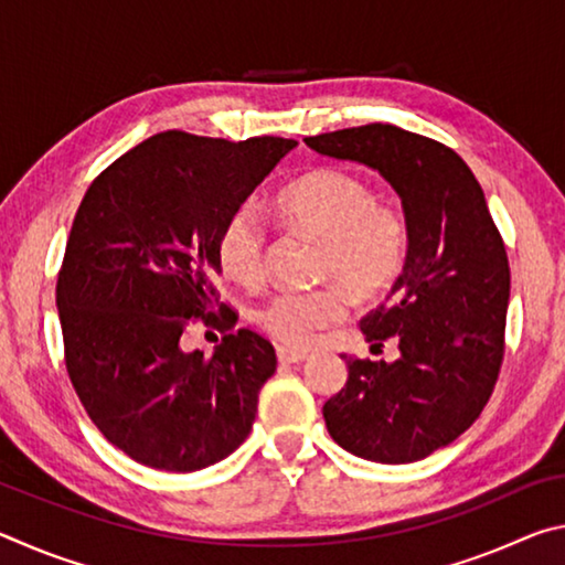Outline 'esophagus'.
Returning a JSON list of instances; mask_svg holds the SVG:
<instances>
[{"instance_id":"1","label":"esophagus","mask_w":565,"mask_h":565,"mask_svg":"<svg viewBox=\"0 0 565 565\" xmlns=\"http://www.w3.org/2000/svg\"><path fill=\"white\" fill-rule=\"evenodd\" d=\"M276 359H279L281 363H301L309 356H306L303 351H294V349H286V347H279L276 349Z\"/></svg>"}]
</instances>
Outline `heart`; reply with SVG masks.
Segmentation results:
<instances>
[{"label":"heart","instance_id":"b5f03b06","mask_svg":"<svg viewBox=\"0 0 565 565\" xmlns=\"http://www.w3.org/2000/svg\"><path fill=\"white\" fill-rule=\"evenodd\" d=\"M281 222L321 244L319 276L337 281L359 301L394 289L411 252V226L396 204L376 202L369 181L351 171L321 167L291 181L274 199ZM216 256L226 276L254 286L266 274V226L254 206L226 216L216 238ZM340 286L313 291H279L256 309L254 319L286 347H306L313 333L347 317Z\"/></svg>","mask_w":565,"mask_h":565}]
</instances>
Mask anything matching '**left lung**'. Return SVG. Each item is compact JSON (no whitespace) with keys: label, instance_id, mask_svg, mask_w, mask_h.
<instances>
[{"label":"left lung","instance_id":"8db88e82","mask_svg":"<svg viewBox=\"0 0 565 565\" xmlns=\"http://www.w3.org/2000/svg\"><path fill=\"white\" fill-rule=\"evenodd\" d=\"M306 147L376 169L411 226L406 271L361 319L374 347L398 343L394 363L343 356L349 379L323 404L333 441L379 463L420 461L456 441L489 404L503 363L511 269L483 189L441 141L394 124H366Z\"/></svg>","mask_w":565,"mask_h":565}]
</instances>
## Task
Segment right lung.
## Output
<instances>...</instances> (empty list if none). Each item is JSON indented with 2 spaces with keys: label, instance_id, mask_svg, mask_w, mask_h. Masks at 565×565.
Returning a JSON list of instances; mask_svg holds the SVG:
<instances>
[{
  "label": "right lung",
  "instance_id": "right-lung-1",
  "mask_svg": "<svg viewBox=\"0 0 565 565\" xmlns=\"http://www.w3.org/2000/svg\"><path fill=\"white\" fill-rule=\"evenodd\" d=\"M294 147L169 129L104 169L76 209L56 279L66 374L94 426L137 463L199 471L252 431L276 371L271 341L238 329L204 356L181 349V333L191 319L214 323L218 232ZM218 311L234 329V311Z\"/></svg>",
  "mask_w": 565,
  "mask_h": 565
}]
</instances>
